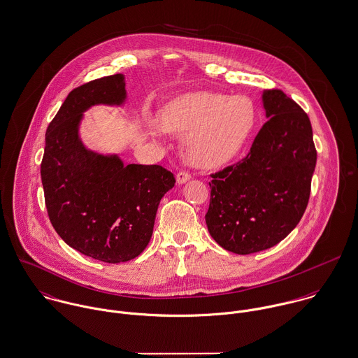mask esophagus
Instances as JSON below:
<instances>
[{"label":"esophagus","instance_id":"1","mask_svg":"<svg viewBox=\"0 0 358 358\" xmlns=\"http://www.w3.org/2000/svg\"><path fill=\"white\" fill-rule=\"evenodd\" d=\"M191 178V174L188 171H180L177 174V184H184Z\"/></svg>","mask_w":358,"mask_h":358}]
</instances>
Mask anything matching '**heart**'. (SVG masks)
I'll return each instance as SVG.
<instances>
[{
  "instance_id": "1",
  "label": "heart",
  "mask_w": 358,
  "mask_h": 358,
  "mask_svg": "<svg viewBox=\"0 0 358 358\" xmlns=\"http://www.w3.org/2000/svg\"><path fill=\"white\" fill-rule=\"evenodd\" d=\"M255 124L256 109L249 98L208 91L182 94L157 115V126L163 131L185 133V159L203 169L229 162L248 141Z\"/></svg>"
}]
</instances>
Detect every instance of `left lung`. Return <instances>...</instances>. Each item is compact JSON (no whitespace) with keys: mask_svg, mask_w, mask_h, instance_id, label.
<instances>
[{"mask_svg":"<svg viewBox=\"0 0 358 358\" xmlns=\"http://www.w3.org/2000/svg\"><path fill=\"white\" fill-rule=\"evenodd\" d=\"M264 123L249 153L212 174L205 215L215 242L250 255L280 243L308 203L317 163L307 113L281 90H264Z\"/></svg>","mask_w":358,"mask_h":358,"instance_id":"left-lung-1","label":"left lung"}]
</instances>
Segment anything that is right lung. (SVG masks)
Instances as JSON below:
<instances>
[{"label": "right lung", "mask_w": 358, "mask_h": 358, "mask_svg": "<svg viewBox=\"0 0 358 358\" xmlns=\"http://www.w3.org/2000/svg\"><path fill=\"white\" fill-rule=\"evenodd\" d=\"M126 101L123 74L71 91L45 133L41 181L48 217L77 252L105 263L140 256L150 241L157 206L176 184L159 164H127L117 155L88 150L78 137L83 113Z\"/></svg>", "instance_id": "add662e5"}]
</instances>
